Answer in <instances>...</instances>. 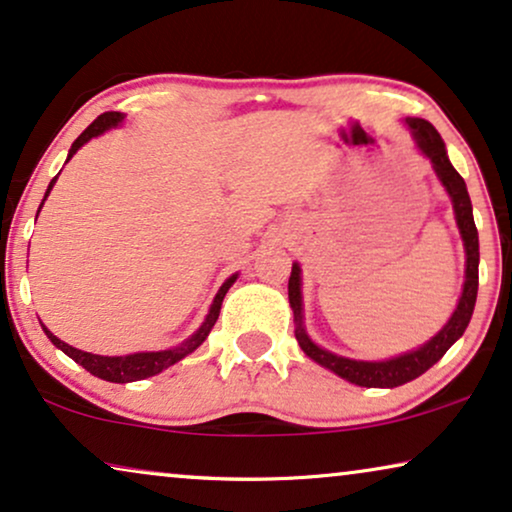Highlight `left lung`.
I'll list each match as a JSON object with an SVG mask.
<instances>
[{"label":"left lung","instance_id":"8db88e82","mask_svg":"<svg viewBox=\"0 0 512 512\" xmlns=\"http://www.w3.org/2000/svg\"><path fill=\"white\" fill-rule=\"evenodd\" d=\"M407 131H410L414 145L421 154L431 161V166L438 175L440 185L445 187L449 199H452L454 208V220L459 227L463 250H466V278H463V290L456 309L442 330L424 342L417 349L400 353V356L386 358V360H356V358H344L337 353L323 349L309 337L304 327V304H302V267L295 262L292 264V274L288 281V297L292 313H295V337L302 351L309 356L313 363H318L325 370L335 372L337 377L356 386L365 388H395L403 386L407 381L417 379L426 370L438 363L445 356L456 339H459L470 323L473 316L475 299H478V264H480V241H478V229H475L473 220V206H470V196L466 189L463 177L456 173V168L449 161L445 142H442L440 133L428 124L426 119H405Z\"/></svg>","mask_w":512,"mask_h":512}]
</instances>
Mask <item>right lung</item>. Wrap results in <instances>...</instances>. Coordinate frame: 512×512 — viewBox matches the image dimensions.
<instances>
[{"instance_id": "1", "label": "right lung", "mask_w": 512, "mask_h": 512, "mask_svg": "<svg viewBox=\"0 0 512 512\" xmlns=\"http://www.w3.org/2000/svg\"><path fill=\"white\" fill-rule=\"evenodd\" d=\"M124 119H126V114H121V112H105V114H100V117L95 119L93 124L88 126L86 131L81 133L77 140L72 142L70 154H67V161H70L72 156L77 154L79 149L84 147L88 140L98 138V135L109 131V128L121 126V124H124ZM56 180H58V175L53 177L49 189H46V194H44V199H42V206H44L46 196L51 194L53 185H56ZM42 206H39V210H42ZM39 210H37V215H39ZM236 278H238V274H231L227 281L222 283V288L217 290L213 304H210V309H208V316L203 318V323H201L199 330H196L192 337H187L182 344H177V346H173V349H166V351H140V353H128V356H98V353H88V351L74 349V346L65 344L63 339H58L56 335H53V332L44 323H42V330L46 332V337L51 339L53 346H58L60 351L67 353V356H70L74 363H79L81 367H84V370L91 372L93 377L105 379V381H114V384H128V381H140V379L154 377V374L168 370L170 365L180 363L182 358L189 356V353H194L203 342H206V337L210 335V330H213V325L217 323V316H220L222 299H224V295H227V290L231 288V285L236 283Z\"/></svg>"}]
</instances>
